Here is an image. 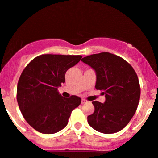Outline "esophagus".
Segmentation results:
<instances>
[{"label": "esophagus", "mask_w": 158, "mask_h": 158, "mask_svg": "<svg viewBox=\"0 0 158 158\" xmlns=\"http://www.w3.org/2000/svg\"><path fill=\"white\" fill-rule=\"evenodd\" d=\"M86 102H87V101H86V100H85V99L82 100V104H85V103H86Z\"/></svg>", "instance_id": "1"}]
</instances>
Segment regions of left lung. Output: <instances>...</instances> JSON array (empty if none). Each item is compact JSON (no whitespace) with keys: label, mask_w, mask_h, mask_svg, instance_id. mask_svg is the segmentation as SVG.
Listing matches in <instances>:
<instances>
[{"label":"left lung","mask_w":158,"mask_h":158,"mask_svg":"<svg viewBox=\"0 0 158 158\" xmlns=\"http://www.w3.org/2000/svg\"><path fill=\"white\" fill-rule=\"evenodd\" d=\"M95 70L96 89L104 91L105 102L93 101L94 114L87 117L95 130L105 134L119 132L135 113L140 86L133 68L121 57L108 52L86 56L81 60Z\"/></svg>","instance_id":"obj_1"}]
</instances>
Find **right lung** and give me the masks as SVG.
I'll list each match as a JSON object with an SVG mask.
<instances>
[{
	"mask_svg": "<svg viewBox=\"0 0 158 158\" xmlns=\"http://www.w3.org/2000/svg\"><path fill=\"white\" fill-rule=\"evenodd\" d=\"M81 55L42 54L32 59L19 77L17 101L23 117L34 129L53 134L67 126L71 113L81 98L63 97L57 87L65 82V73Z\"/></svg>",
	"mask_w": 158,
	"mask_h": 158,
	"instance_id": "1",
	"label": "right lung"
}]
</instances>
